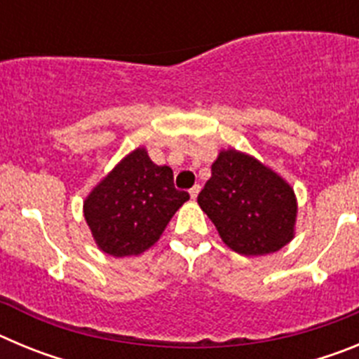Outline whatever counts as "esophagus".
<instances>
[{
  "instance_id": "obj_1",
  "label": "esophagus",
  "mask_w": 359,
  "mask_h": 359,
  "mask_svg": "<svg viewBox=\"0 0 359 359\" xmlns=\"http://www.w3.org/2000/svg\"><path fill=\"white\" fill-rule=\"evenodd\" d=\"M199 190H201V187H199V185H194V187H192V189H190V190H189V194H190V198H192V199H196V198H198V194H199Z\"/></svg>"
}]
</instances>
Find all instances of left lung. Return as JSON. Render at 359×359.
<instances>
[{
  "mask_svg": "<svg viewBox=\"0 0 359 359\" xmlns=\"http://www.w3.org/2000/svg\"><path fill=\"white\" fill-rule=\"evenodd\" d=\"M198 203L223 243L241 255L278 252L294 237L298 205L293 187L237 149L219 152Z\"/></svg>",
  "mask_w": 359,
  "mask_h": 359,
  "instance_id": "left-lung-1",
  "label": "left lung"
}]
</instances>
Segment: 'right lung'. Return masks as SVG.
Returning a JSON list of instances; mask_svg holds the SVG:
<instances>
[{"mask_svg": "<svg viewBox=\"0 0 359 359\" xmlns=\"http://www.w3.org/2000/svg\"><path fill=\"white\" fill-rule=\"evenodd\" d=\"M189 192L174 187L172 169L152 163L145 147L123 156L84 199V219L98 250L140 255L163 233Z\"/></svg>", "mask_w": 359, "mask_h": 359, "instance_id": "1", "label": "right lung"}]
</instances>
